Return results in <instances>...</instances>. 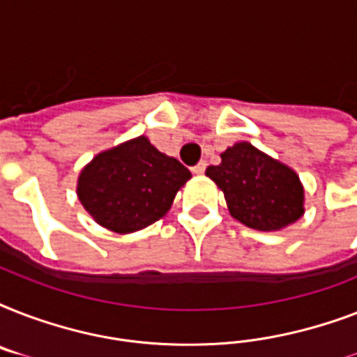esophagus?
Returning <instances> with one entry per match:
<instances>
[{
    "label": "esophagus",
    "instance_id": "esophagus-1",
    "mask_svg": "<svg viewBox=\"0 0 357 357\" xmlns=\"http://www.w3.org/2000/svg\"><path fill=\"white\" fill-rule=\"evenodd\" d=\"M206 167H207V162L206 161H200V162H198V165H196V167H192V172L200 176V174L206 172Z\"/></svg>",
    "mask_w": 357,
    "mask_h": 357
}]
</instances>
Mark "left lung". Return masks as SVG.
I'll use <instances>...</instances> for the list:
<instances>
[{"label":"left lung","mask_w":357,"mask_h":357,"mask_svg":"<svg viewBox=\"0 0 357 357\" xmlns=\"http://www.w3.org/2000/svg\"><path fill=\"white\" fill-rule=\"evenodd\" d=\"M222 162L207 167L224 192L231 217L259 231H276L304 215V187L293 168L272 159L250 142L220 153Z\"/></svg>","instance_id":"8db88e82"}]
</instances>
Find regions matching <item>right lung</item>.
Returning a JSON list of instances; mask_svg holds the SVG:
<instances>
[{"mask_svg":"<svg viewBox=\"0 0 357 357\" xmlns=\"http://www.w3.org/2000/svg\"><path fill=\"white\" fill-rule=\"evenodd\" d=\"M190 172L144 135L98 153L79 174L86 213L114 234H133L165 217Z\"/></svg>","mask_w":357,"mask_h":357,"instance_id":"add662e5","label":"right lung"}]
</instances>
